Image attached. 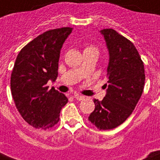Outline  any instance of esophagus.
Listing matches in <instances>:
<instances>
[{"instance_id": "34e87169", "label": "esophagus", "mask_w": 160, "mask_h": 160, "mask_svg": "<svg viewBox=\"0 0 160 160\" xmlns=\"http://www.w3.org/2000/svg\"><path fill=\"white\" fill-rule=\"evenodd\" d=\"M74 97H75L76 100H78V101H82V100L85 99V96H80V95H75V96H74Z\"/></svg>"}]
</instances>
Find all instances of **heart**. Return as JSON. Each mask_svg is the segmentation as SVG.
Returning <instances> with one entry per match:
<instances>
[{
  "instance_id": "b5f03b06",
  "label": "heart",
  "mask_w": 160,
  "mask_h": 160,
  "mask_svg": "<svg viewBox=\"0 0 160 160\" xmlns=\"http://www.w3.org/2000/svg\"><path fill=\"white\" fill-rule=\"evenodd\" d=\"M84 52H95L98 54V49L97 48L94 47L92 45H89V46H86L84 49Z\"/></svg>"
}]
</instances>
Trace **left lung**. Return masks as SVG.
Returning a JSON list of instances; mask_svg holds the SVG:
<instances>
[{
	"mask_svg": "<svg viewBox=\"0 0 160 160\" xmlns=\"http://www.w3.org/2000/svg\"><path fill=\"white\" fill-rule=\"evenodd\" d=\"M100 32L109 53L107 93L94 99L95 110L89 121L100 130L113 129L131 115L144 88V65L133 43L112 28Z\"/></svg>",
	"mask_w": 160,
	"mask_h": 160,
	"instance_id": "obj_1",
	"label": "left lung"
}]
</instances>
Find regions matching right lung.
Returning a JSON list of instances; mask_svg holds the SVG:
<instances>
[{
  "instance_id": "right-lung-1",
  "label": "right lung",
  "mask_w": 160,
  "mask_h": 160,
  "mask_svg": "<svg viewBox=\"0 0 160 160\" xmlns=\"http://www.w3.org/2000/svg\"><path fill=\"white\" fill-rule=\"evenodd\" d=\"M72 28L49 30L38 36L19 52L11 75V90L22 118L35 128H52L59 121L68 102L64 94L48 90V80L58 77L60 50Z\"/></svg>"
}]
</instances>
